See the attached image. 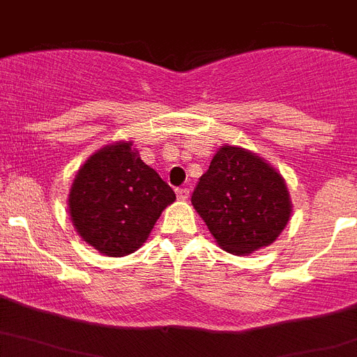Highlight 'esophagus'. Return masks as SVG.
Instances as JSON below:
<instances>
[{"label": "esophagus", "instance_id": "esophagus-1", "mask_svg": "<svg viewBox=\"0 0 357 357\" xmlns=\"http://www.w3.org/2000/svg\"><path fill=\"white\" fill-rule=\"evenodd\" d=\"M176 197L181 198V200H188V197H189V189H188V188L176 189Z\"/></svg>", "mask_w": 357, "mask_h": 357}]
</instances>
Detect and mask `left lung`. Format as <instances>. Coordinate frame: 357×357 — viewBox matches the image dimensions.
Segmentation results:
<instances>
[{
  "mask_svg": "<svg viewBox=\"0 0 357 357\" xmlns=\"http://www.w3.org/2000/svg\"><path fill=\"white\" fill-rule=\"evenodd\" d=\"M218 247L247 255L272 245L293 204L284 176L254 151L223 144L191 197Z\"/></svg>",
  "mask_w": 357,
  "mask_h": 357,
  "instance_id": "obj_1",
  "label": "left lung"
}]
</instances>
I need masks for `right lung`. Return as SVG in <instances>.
I'll return each mask as SVG.
<instances>
[{
  "mask_svg": "<svg viewBox=\"0 0 357 357\" xmlns=\"http://www.w3.org/2000/svg\"><path fill=\"white\" fill-rule=\"evenodd\" d=\"M173 202V189L141 160L132 141H116L82 164L69 189L68 211L87 245L123 257L146 241Z\"/></svg>",
  "mask_w": 357,
  "mask_h": 357,
  "instance_id": "1",
  "label": "right lung"
}]
</instances>
